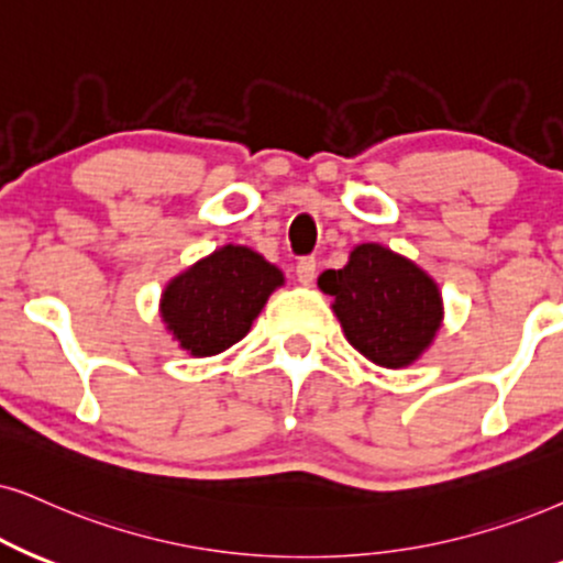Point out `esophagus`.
I'll use <instances>...</instances> for the list:
<instances>
[{"instance_id": "1", "label": "esophagus", "mask_w": 563, "mask_h": 563, "mask_svg": "<svg viewBox=\"0 0 563 563\" xmlns=\"http://www.w3.org/2000/svg\"><path fill=\"white\" fill-rule=\"evenodd\" d=\"M296 277L303 283V286H309V283L317 277V260L314 257L298 260L296 262Z\"/></svg>"}]
</instances>
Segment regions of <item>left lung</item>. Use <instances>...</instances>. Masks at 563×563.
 <instances>
[{"label": "left lung", "instance_id": "obj_1", "mask_svg": "<svg viewBox=\"0 0 563 563\" xmlns=\"http://www.w3.org/2000/svg\"><path fill=\"white\" fill-rule=\"evenodd\" d=\"M319 288L355 351L384 368L418 361L441 327V294L416 262L382 244H358L343 269L319 275Z\"/></svg>", "mask_w": 563, "mask_h": 563}]
</instances>
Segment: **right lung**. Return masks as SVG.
<instances>
[{
	"instance_id": "obj_1",
	"label": "right lung",
	"mask_w": 563,
	"mask_h": 563,
	"mask_svg": "<svg viewBox=\"0 0 563 563\" xmlns=\"http://www.w3.org/2000/svg\"><path fill=\"white\" fill-rule=\"evenodd\" d=\"M280 286L283 273L262 254L229 244L168 283L161 317L184 351L205 358L239 343Z\"/></svg>"
}]
</instances>
